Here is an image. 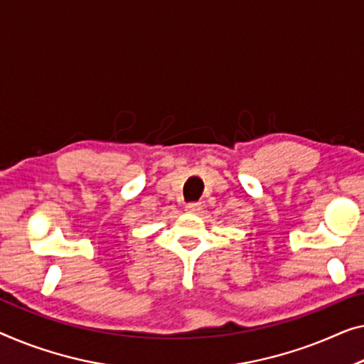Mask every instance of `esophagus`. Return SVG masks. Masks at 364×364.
Masks as SVG:
<instances>
[{
    "label": "esophagus",
    "mask_w": 364,
    "mask_h": 364,
    "mask_svg": "<svg viewBox=\"0 0 364 364\" xmlns=\"http://www.w3.org/2000/svg\"><path fill=\"white\" fill-rule=\"evenodd\" d=\"M186 210L191 214H199L203 213V204L200 203H189L186 204Z\"/></svg>",
    "instance_id": "esophagus-1"
}]
</instances>
